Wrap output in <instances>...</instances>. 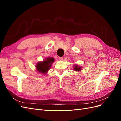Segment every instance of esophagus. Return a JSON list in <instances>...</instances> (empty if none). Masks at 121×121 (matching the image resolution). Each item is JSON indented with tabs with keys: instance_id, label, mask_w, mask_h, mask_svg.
<instances>
[{
	"instance_id": "obj_1",
	"label": "esophagus",
	"mask_w": 121,
	"mask_h": 121,
	"mask_svg": "<svg viewBox=\"0 0 121 121\" xmlns=\"http://www.w3.org/2000/svg\"><path fill=\"white\" fill-rule=\"evenodd\" d=\"M63 60V57H59V60H60L61 61V60Z\"/></svg>"
}]
</instances>
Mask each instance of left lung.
Wrapping results in <instances>:
<instances>
[{
  "instance_id": "8db88e82",
  "label": "left lung",
  "mask_w": 121,
  "mask_h": 121,
  "mask_svg": "<svg viewBox=\"0 0 121 121\" xmlns=\"http://www.w3.org/2000/svg\"><path fill=\"white\" fill-rule=\"evenodd\" d=\"M73 69H74L75 71L79 72L82 70V67L80 66V65H75L73 66Z\"/></svg>"
}]
</instances>
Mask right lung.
<instances>
[{
    "label": "right lung",
    "mask_w": 121,
    "mask_h": 121,
    "mask_svg": "<svg viewBox=\"0 0 121 121\" xmlns=\"http://www.w3.org/2000/svg\"><path fill=\"white\" fill-rule=\"evenodd\" d=\"M54 61L53 57H47L44 59L43 61L38 62L36 65V69L39 73L45 75L49 69L52 67V64Z\"/></svg>",
    "instance_id": "1"
}]
</instances>
